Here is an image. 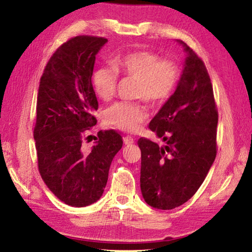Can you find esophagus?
Segmentation results:
<instances>
[{
  "label": "esophagus",
  "instance_id": "1",
  "mask_svg": "<svg viewBox=\"0 0 252 252\" xmlns=\"http://www.w3.org/2000/svg\"><path fill=\"white\" fill-rule=\"evenodd\" d=\"M123 142H125V144H132L134 143V139L131 135H126L123 138Z\"/></svg>",
  "mask_w": 252,
  "mask_h": 252
}]
</instances>
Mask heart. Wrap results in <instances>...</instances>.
I'll return each mask as SVG.
<instances>
[{
    "label": "heart",
    "instance_id": "obj_1",
    "mask_svg": "<svg viewBox=\"0 0 252 252\" xmlns=\"http://www.w3.org/2000/svg\"><path fill=\"white\" fill-rule=\"evenodd\" d=\"M118 75L135 80L134 96L152 105L167 101L180 80V69L176 62L160 59L147 50L132 51L111 60L110 67L101 66L92 74V87L101 100L114 95ZM104 120L108 125L127 132L138 131L148 120V112L139 103L118 102L106 109Z\"/></svg>",
    "mask_w": 252,
    "mask_h": 252
}]
</instances>
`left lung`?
Wrapping results in <instances>:
<instances>
[{
    "mask_svg": "<svg viewBox=\"0 0 252 252\" xmlns=\"http://www.w3.org/2000/svg\"><path fill=\"white\" fill-rule=\"evenodd\" d=\"M178 42L187 52L185 69L176 91L149 125L167 144L159 147L146 138L138 141L143 199L161 210L192 198L217 156L218 110L210 76L197 53Z\"/></svg>",
    "mask_w": 252,
    "mask_h": 252,
    "instance_id": "left-lung-1",
    "label": "left lung"
}]
</instances>
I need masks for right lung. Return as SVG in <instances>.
Segmentation results:
<instances>
[{"label": "right lung", "mask_w": 252, "mask_h": 252, "mask_svg": "<svg viewBox=\"0 0 252 252\" xmlns=\"http://www.w3.org/2000/svg\"><path fill=\"white\" fill-rule=\"evenodd\" d=\"M108 40L79 35L50 58L40 79L34 126L37 167L57 198L72 207L96 202L108 182L122 136L100 131L91 151L82 148L83 132L96 123L97 100L92 87L95 55Z\"/></svg>", "instance_id": "right-lung-1"}]
</instances>
